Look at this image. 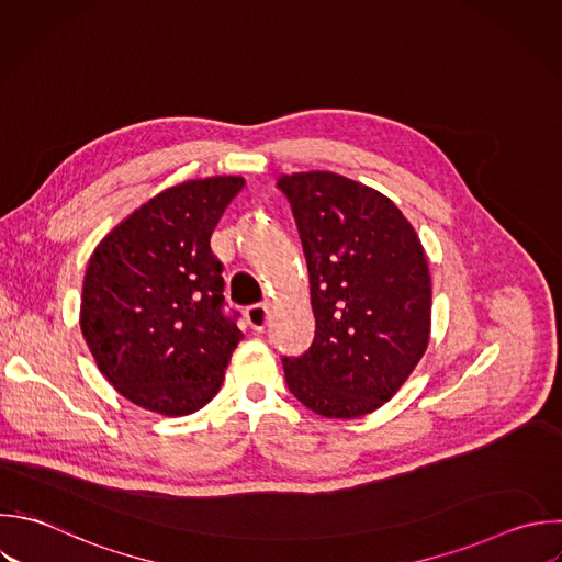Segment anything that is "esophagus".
Listing matches in <instances>:
<instances>
[{
    "label": "esophagus",
    "mask_w": 562,
    "mask_h": 562,
    "mask_svg": "<svg viewBox=\"0 0 562 562\" xmlns=\"http://www.w3.org/2000/svg\"><path fill=\"white\" fill-rule=\"evenodd\" d=\"M246 321L248 325L255 329V331H261L266 325H268V307L257 303V305H250L246 310Z\"/></svg>",
    "instance_id": "obj_1"
}]
</instances>
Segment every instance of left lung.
<instances>
[{
	"label": "left lung",
	"mask_w": 562,
	"mask_h": 562,
	"mask_svg": "<svg viewBox=\"0 0 562 562\" xmlns=\"http://www.w3.org/2000/svg\"><path fill=\"white\" fill-rule=\"evenodd\" d=\"M310 270L316 331L281 358L290 393L323 417L389 402L426 351L430 274L417 233L382 193L329 171L279 178Z\"/></svg>",
	"instance_id": "obj_1"
}]
</instances>
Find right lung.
<instances>
[{"instance_id":"add662e5","label":"right lung","mask_w":562,"mask_h":562,"mask_svg":"<svg viewBox=\"0 0 562 562\" xmlns=\"http://www.w3.org/2000/svg\"><path fill=\"white\" fill-rule=\"evenodd\" d=\"M244 178L217 176L171 187L92 252L81 331L121 395L160 415H189L222 386L241 340L226 314L222 261L211 235Z\"/></svg>"}]
</instances>
